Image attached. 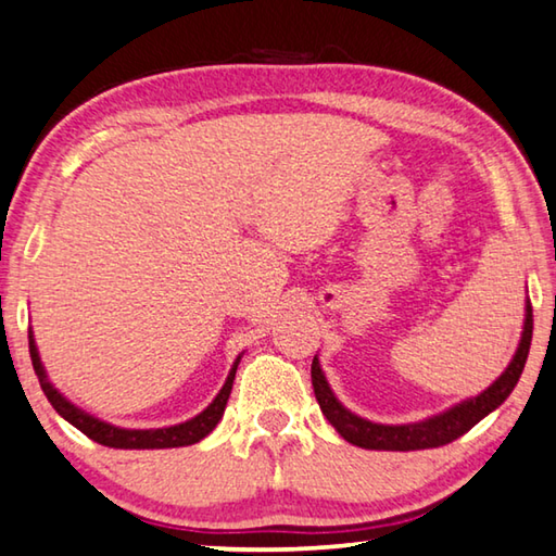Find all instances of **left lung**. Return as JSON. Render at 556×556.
Masks as SVG:
<instances>
[{
	"label": "left lung",
	"mask_w": 556,
	"mask_h": 556,
	"mask_svg": "<svg viewBox=\"0 0 556 556\" xmlns=\"http://www.w3.org/2000/svg\"><path fill=\"white\" fill-rule=\"evenodd\" d=\"M532 305L527 303V315H525V332L520 340V348H517L509 367L500 375L493 387H488L483 394L476 399H468L458 406L448 408L433 418H426L421 424H404V426H381L364 421V418L354 416L348 412L338 399H334L332 389L327 387L325 375L320 369V362L317 357L313 359V389L315 399L320 404L323 414L327 416L338 433L344 441L352 445H359V448H371V451H421V448H439L451 441L460 439L463 433H468L472 426H476L480 418H485L490 412L505 402V399L513 394V389L520 381V375L525 369L527 354H530L532 344Z\"/></svg>",
	"instance_id": "left-lung-1"
}]
</instances>
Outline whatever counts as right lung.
Listing matches in <instances>:
<instances>
[{"label": "right lung", "instance_id": "obj_1", "mask_svg": "<svg viewBox=\"0 0 556 556\" xmlns=\"http://www.w3.org/2000/svg\"><path fill=\"white\" fill-rule=\"evenodd\" d=\"M29 354H31V364L36 377H39V384L43 389V394L51 402V406L66 418L68 424L76 426L80 433H86L90 441H96L100 445H108V448H177V445H192L197 441H202L206 433L214 431V426L218 424V418L224 416L226 402H229L231 387H233V377H236V367H239V359L233 362V369L229 371V379H226L224 389L218 391V396L208 404L202 414L194 416L192 421L179 424V426H169V429H154V431H130V429H115L111 424L98 421V418L88 416L80 412V408L66 402L56 389L49 384L47 375H43L39 352H36L34 338L29 334Z\"/></svg>", "mask_w": 556, "mask_h": 556}]
</instances>
